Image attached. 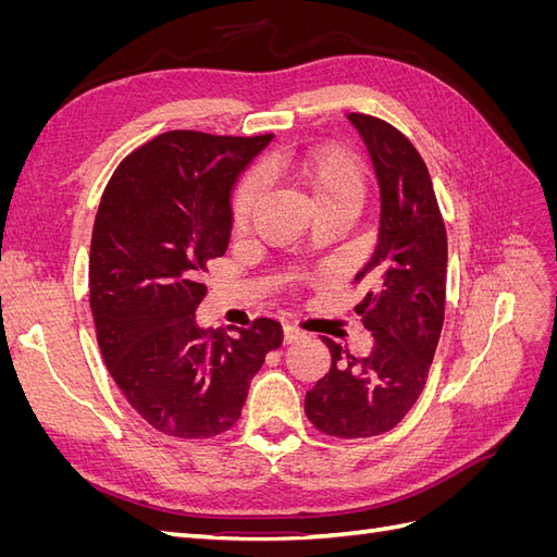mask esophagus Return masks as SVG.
<instances>
[{
  "label": "esophagus",
  "mask_w": 557,
  "mask_h": 557,
  "mask_svg": "<svg viewBox=\"0 0 557 557\" xmlns=\"http://www.w3.org/2000/svg\"><path fill=\"white\" fill-rule=\"evenodd\" d=\"M305 332H301L299 327H295V325H283V344H293V342H299V339H305Z\"/></svg>",
  "instance_id": "obj_1"
}]
</instances>
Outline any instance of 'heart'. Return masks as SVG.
I'll list each match as a JSON object with an SVG mask.
<instances>
[{
	"mask_svg": "<svg viewBox=\"0 0 557 557\" xmlns=\"http://www.w3.org/2000/svg\"><path fill=\"white\" fill-rule=\"evenodd\" d=\"M267 174L288 172L305 188L318 211L332 207L360 209L364 195V172L356 156L346 150H318L301 160L272 158L264 164ZM262 193V181L258 174H248L234 190L232 197V223L237 230L246 227L248 218L256 209Z\"/></svg>",
	"mask_w": 557,
	"mask_h": 557,
	"instance_id": "obj_1",
	"label": "heart"
}]
</instances>
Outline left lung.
I'll list each match as a JSON object with an SVG mask.
<instances>
[{"instance_id":"8db88e82","label":"left lung","mask_w":557,"mask_h":557,"mask_svg":"<svg viewBox=\"0 0 557 557\" xmlns=\"http://www.w3.org/2000/svg\"><path fill=\"white\" fill-rule=\"evenodd\" d=\"M374 164L381 195L379 237L356 283L369 293L356 307L372 332L364 358H342L323 339L332 367L305 399L311 423L342 440L393 430L423 393L444 327L448 244L432 178L413 144L379 117L350 113Z\"/></svg>"}]
</instances>
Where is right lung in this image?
I'll return each mask as SVG.
<instances>
[{"label":"right lung","instance_id":"right-lung-1","mask_svg":"<svg viewBox=\"0 0 557 557\" xmlns=\"http://www.w3.org/2000/svg\"><path fill=\"white\" fill-rule=\"evenodd\" d=\"M274 139L166 132L134 150L99 201L90 307L109 374L148 425L209 440L237 423L281 325L258 318L227 336L197 325L207 262L225 256L232 193Z\"/></svg>","mask_w":557,"mask_h":557}]
</instances>
